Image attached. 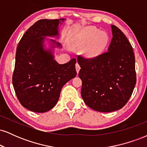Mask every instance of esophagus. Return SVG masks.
<instances>
[{
  "label": "esophagus",
  "mask_w": 147,
  "mask_h": 147,
  "mask_svg": "<svg viewBox=\"0 0 147 147\" xmlns=\"http://www.w3.org/2000/svg\"><path fill=\"white\" fill-rule=\"evenodd\" d=\"M75 68H76V71H77V73H79V70H80V66H79V63H76V65H75Z\"/></svg>",
  "instance_id": "obj_1"
}]
</instances>
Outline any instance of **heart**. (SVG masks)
<instances>
[{
	"mask_svg": "<svg viewBox=\"0 0 147 147\" xmlns=\"http://www.w3.org/2000/svg\"><path fill=\"white\" fill-rule=\"evenodd\" d=\"M109 43V36L94 26H87L73 32L70 43L72 48L84 47L82 54L86 58L93 59L102 55Z\"/></svg>",
	"mask_w": 147,
	"mask_h": 147,
	"instance_id": "obj_1",
	"label": "heart"
}]
</instances>
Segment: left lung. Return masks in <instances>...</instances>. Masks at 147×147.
<instances>
[{
  "label": "left lung",
  "instance_id": "1",
  "mask_svg": "<svg viewBox=\"0 0 147 147\" xmlns=\"http://www.w3.org/2000/svg\"><path fill=\"white\" fill-rule=\"evenodd\" d=\"M111 27L113 38L108 52L93 59H77L82 99L90 109L102 113L122 109L136 83L132 46L119 28Z\"/></svg>",
  "mask_w": 147,
  "mask_h": 147
}]
</instances>
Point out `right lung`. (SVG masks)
Wrapping results in <instances>:
<instances>
[{
	"label": "right lung",
	"instance_id": "add662e5",
	"mask_svg": "<svg viewBox=\"0 0 147 147\" xmlns=\"http://www.w3.org/2000/svg\"><path fill=\"white\" fill-rule=\"evenodd\" d=\"M65 18L38 21L25 32L16 48L12 83L18 100L28 110L45 113L57 104L61 88L77 75L76 59L59 64L55 50L60 43L59 26Z\"/></svg>",
	"mask_w": 147,
	"mask_h": 147
}]
</instances>
